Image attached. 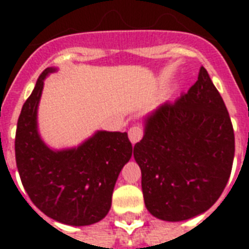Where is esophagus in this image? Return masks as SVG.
I'll use <instances>...</instances> for the list:
<instances>
[{
	"label": "esophagus",
	"instance_id": "obj_1",
	"mask_svg": "<svg viewBox=\"0 0 249 249\" xmlns=\"http://www.w3.org/2000/svg\"><path fill=\"white\" fill-rule=\"evenodd\" d=\"M142 136H143V130L140 126H132L129 129V140H130L132 144H136L137 142H140Z\"/></svg>",
	"mask_w": 249,
	"mask_h": 249
}]
</instances>
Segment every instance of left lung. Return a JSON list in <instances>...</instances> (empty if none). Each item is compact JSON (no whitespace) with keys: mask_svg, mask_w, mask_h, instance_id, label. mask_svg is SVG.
I'll return each mask as SVG.
<instances>
[{"mask_svg":"<svg viewBox=\"0 0 249 249\" xmlns=\"http://www.w3.org/2000/svg\"><path fill=\"white\" fill-rule=\"evenodd\" d=\"M234 151L228 108L201 66L187 93L143 117L134 159L148 212L169 222L207 212L228 183Z\"/></svg>","mask_w":249,"mask_h":249,"instance_id":"8db88e82","label":"left lung"}]
</instances>
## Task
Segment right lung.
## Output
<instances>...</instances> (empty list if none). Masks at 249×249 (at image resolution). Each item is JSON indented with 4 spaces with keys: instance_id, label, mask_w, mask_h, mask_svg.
Masks as SVG:
<instances>
[{
    "instance_id": "add662e5",
    "label": "right lung",
    "mask_w": 249,
    "mask_h": 249,
    "mask_svg": "<svg viewBox=\"0 0 249 249\" xmlns=\"http://www.w3.org/2000/svg\"><path fill=\"white\" fill-rule=\"evenodd\" d=\"M58 68L40 75L18 120L15 158L21 183L32 203L60 224L88 226L103 220L113 187L133 154L128 133L97 130L73 147L45 143L38 130L44 81Z\"/></svg>"
}]
</instances>
